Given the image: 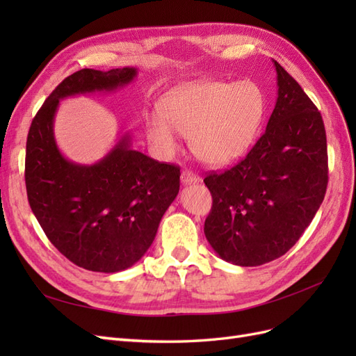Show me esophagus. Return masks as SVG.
<instances>
[{
    "instance_id": "1",
    "label": "esophagus",
    "mask_w": 356,
    "mask_h": 356,
    "mask_svg": "<svg viewBox=\"0 0 356 356\" xmlns=\"http://www.w3.org/2000/svg\"><path fill=\"white\" fill-rule=\"evenodd\" d=\"M199 178L196 177V174H193L191 170H182L181 174V182L182 184H193V182H197Z\"/></svg>"
}]
</instances>
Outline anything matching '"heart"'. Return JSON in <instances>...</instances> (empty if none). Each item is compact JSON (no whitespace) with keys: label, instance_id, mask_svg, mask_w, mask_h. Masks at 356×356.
<instances>
[{"label":"heart","instance_id":"1","mask_svg":"<svg viewBox=\"0 0 356 356\" xmlns=\"http://www.w3.org/2000/svg\"><path fill=\"white\" fill-rule=\"evenodd\" d=\"M160 114L147 120V136L159 153L177 152L175 130L188 136L191 153L203 163L222 166L245 156L255 143L264 120L266 96L251 80H202L168 92Z\"/></svg>","mask_w":356,"mask_h":356}]
</instances>
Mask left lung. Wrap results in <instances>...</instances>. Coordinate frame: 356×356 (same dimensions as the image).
I'll return each mask as SVG.
<instances>
[{"label":"left lung","instance_id":"1","mask_svg":"<svg viewBox=\"0 0 356 356\" xmlns=\"http://www.w3.org/2000/svg\"><path fill=\"white\" fill-rule=\"evenodd\" d=\"M277 99L266 132L243 160L204 178L212 208L204 236L222 260L261 266L284 255L309 227L328 184L322 115L273 60Z\"/></svg>","mask_w":356,"mask_h":356}]
</instances>
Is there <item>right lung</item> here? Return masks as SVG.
Here are the masks:
<instances>
[{
  "label": "right lung",
  "instance_id": "right-lung-1",
  "mask_svg": "<svg viewBox=\"0 0 356 356\" xmlns=\"http://www.w3.org/2000/svg\"><path fill=\"white\" fill-rule=\"evenodd\" d=\"M136 72L134 67L74 72L50 93L29 127V207L56 250L86 270L115 273L141 260L179 191V168L136 152L129 134L93 165L74 163L56 145L53 122L60 99L114 92Z\"/></svg>",
  "mask_w": 356,
  "mask_h": 356
}]
</instances>
